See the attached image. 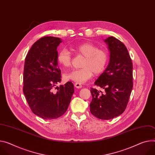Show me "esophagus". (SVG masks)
I'll return each instance as SVG.
<instances>
[{
	"label": "esophagus",
	"mask_w": 155,
	"mask_h": 155,
	"mask_svg": "<svg viewBox=\"0 0 155 155\" xmlns=\"http://www.w3.org/2000/svg\"><path fill=\"white\" fill-rule=\"evenodd\" d=\"M74 86H75V87H76L77 88H81L82 87V85H81V84L77 83H76L74 84Z\"/></svg>",
	"instance_id": "obj_1"
}]
</instances>
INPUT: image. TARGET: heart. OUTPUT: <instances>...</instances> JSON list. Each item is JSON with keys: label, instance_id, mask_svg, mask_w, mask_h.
Returning <instances> with one entry per match:
<instances>
[{"label": "heart", "instance_id": "1", "mask_svg": "<svg viewBox=\"0 0 155 155\" xmlns=\"http://www.w3.org/2000/svg\"><path fill=\"white\" fill-rule=\"evenodd\" d=\"M72 49L85 57L82 64V68L74 69L64 74V79L84 83L90 79L93 73L99 75L103 72L108 62V53L103 49L91 43H85L72 47ZM58 62L65 68H68L72 64V55L70 51L64 48L61 49L57 56Z\"/></svg>", "mask_w": 155, "mask_h": 155}]
</instances>
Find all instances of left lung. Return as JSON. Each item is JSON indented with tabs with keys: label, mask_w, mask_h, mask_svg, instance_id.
<instances>
[{
	"label": "left lung",
	"mask_w": 155,
	"mask_h": 155,
	"mask_svg": "<svg viewBox=\"0 0 155 155\" xmlns=\"http://www.w3.org/2000/svg\"><path fill=\"white\" fill-rule=\"evenodd\" d=\"M104 41L108 46L109 62L94 85L105 92L91 88L90 107L96 117L109 120L122 114L127 105L133 88V65L127 49L120 41L113 36Z\"/></svg>",
	"instance_id": "obj_1"
}]
</instances>
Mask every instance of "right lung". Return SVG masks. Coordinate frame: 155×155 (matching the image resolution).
I'll return each instance as SVG.
<instances>
[{
    "instance_id": "right-lung-1",
    "label": "right lung",
    "mask_w": 155,
    "mask_h": 155,
    "mask_svg": "<svg viewBox=\"0 0 155 155\" xmlns=\"http://www.w3.org/2000/svg\"><path fill=\"white\" fill-rule=\"evenodd\" d=\"M61 42V38L52 36L39 39L30 48L25 61L23 93L33 113L46 120L62 116L74 93L70 81L61 85L58 91L53 90L61 81L57 60V48Z\"/></svg>"
}]
</instances>
